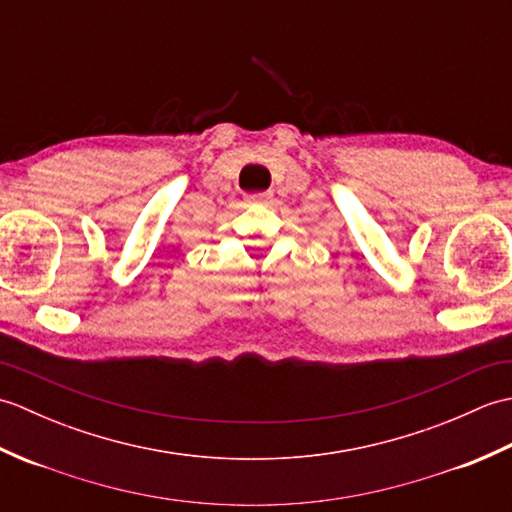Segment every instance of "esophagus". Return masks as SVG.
I'll return each mask as SVG.
<instances>
[{"label":"esophagus","instance_id":"1","mask_svg":"<svg viewBox=\"0 0 512 512\" xmlns=\"http://www.w3.org/2000/svg\"><path fill=\"white\" fill-rule=\"evenodd\" d=\"M270 200H273V193H270V191L248 195V202H253V204H268Z\"/></svg>","mask_w":512,"mask_h":512}]
</instances>
